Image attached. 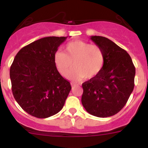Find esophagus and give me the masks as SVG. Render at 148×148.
Listing matches in <instances>:
<instances>
[{"label":"esophagus","instance_id":"obj_1","mask_svg":"<svg viewBox=\"0 0 148 148\" xmlns=\"http://www.w3.org/2000/svg\"><path fill=\"white\" fill-rule=\"evenodd\" d=\"M71 86H75V84H74V83H71Z\"/></svg>","mask_w":148,"mask_h":148}]
</instances>
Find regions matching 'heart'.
<instances>
[{"instance_id": "b5f03b06", "label": "heart", "mask_w": 148, "mask_h": 148, "mask_svg": "<svg viewBox=\"0 0 148 148\" xmlns=\"http://www.w3.org/2000/svg\"><path fill=\"white\" fill-rule=\"evenodd\" d=\"M54 62L63 76L66 75L74 64L75 68L67 75L68 78L72 80L92 79L102 71L105 56L100 46L82 40H74L66 45L64 52L57 51L54 54Z\"/></svg>"}]
</instances>
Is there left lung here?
Wrapping results in <instances>:
<instances>
[{
  "label": "left lung",
  "instance_id": "8db88e82",
  "mask_svg": "<svg viewBox=\"0 0 148 148\" xmlns=\"http://www.w3.org/2000/svg\"><path fill=\"white\" fill-rule=\"evenodd\" d=\"M103 51L105 62L100 74L82 84V103L93 116L106 118L121 111L134 88L136 68L125 49L109 39L91 36Z\"/></svg>",
  "mask_w": 148,
  "mask_h": 148
}]
</instances>
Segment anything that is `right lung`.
Returning <instances> with one entry per match:
<instances>
[{
    "label": "right lung",
    "mask_w": 148,
    "mask_h": 148,
    "mask_svg": "<svg viewBox=\"0 0 148 148\" xmlns=\"http://www.w3.org/2000/svg\"><path fill=\"white\" fill-rule=\"evenodd\" d=\"M67 37H47L23 47L10 69L12 92L27 113L46 119L60 112L71 89L57 71L54 55Z\"/></svg>",
    "instance_id": "obj_1"
}]
</instances>
